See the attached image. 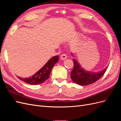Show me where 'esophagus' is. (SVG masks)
<instances>
[{"mask_svg":"<svg viewBox=\"0 0 121 121\" xmlns=\"http://www.w3.org/2000/svg\"><path fill=\"white\" fill-rule=\"evenodd\" d=\"M67 58V56L66 54L64 53V54H62L61 56H60V59L61 60H65L66 58Z\"/></svg>","mask_w":121,"mask_h":121,"instance_id":"esophagus-1","label":"esophagus"}]
</instances>
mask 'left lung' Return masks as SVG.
Listing matches in <instances>:
<instances>
[{
  "label": "left lung",
  "mask_w": 121,
  "mask_h": 121,
  "mask_svg": "<svg viewBox=\"0 0 121 121\" xmlns=\"http://www.w3.org/2000/svg\"><path fill=\"white\" fill-rule=\"evenodd\" d=\"M72 55L73 56V54ZM73 60L74 67L71 72V78L73 82L79 85L86 86L95 82L104 75L108 69L107 67L97 73L87 71L81 67L75 58Z\"/></svg>",
  "instance_id": "8db88e82"
}]
</instances>
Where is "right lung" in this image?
<instances>
[{"mask_svg": "<svg viewBox=\"0 0 121 121\" xmlns=\"http://www.w3.org/2000/svg\"><path fill=\"white\" fill-rule=\"evenodd\" d=\"M58 56L51 58L46 64L37 73L29 78H21L17 77L22 81L31 85H38L44 82L49 78L53 67L58 60Z\"/></svg>", "mask_w": 121, "mask_h": 121, "instance_id": "obj_1", "label": "right lung"}]
</instances>
